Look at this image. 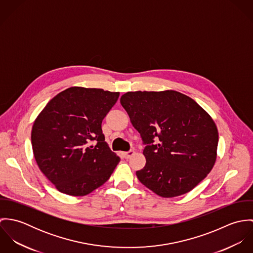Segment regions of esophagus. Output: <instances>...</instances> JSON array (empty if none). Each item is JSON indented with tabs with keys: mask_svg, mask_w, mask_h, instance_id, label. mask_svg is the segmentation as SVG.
I'll use <instances>...</instances> for the list:
<instances>
[{
	"mask_svg": "<svg viewBox=\"0 0 253 253\" xmlns=\"http://www.w3.org/2000/svg\"><path fill=\"white\" fill-rule=\"evenodd\" d=\"M134 155V151H132V150H130V151H128V152H125L124 153V156H125V158L126 159H129L131 156H133Z\"/></svg>",
	"mask_w": 253,
	"mask_h": 253,
	"instance_id": "1",
	"label": "esophagus"
}]
</instances>
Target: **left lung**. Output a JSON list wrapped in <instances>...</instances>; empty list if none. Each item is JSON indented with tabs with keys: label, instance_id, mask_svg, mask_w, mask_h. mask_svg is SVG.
<instances>
[{
	"label": "left lung",
	"instance_id": "left-lung-1",
	"mask_svg": "<svg viewBox=\"0 0 253 253\" xmlns=\"http://www.w3.org/2000/svg\"><path fill=\"white\" fill-rule=\"evenodd\" d=\"M120 101L146 144V165L136 176L148 189L163 198L178 197L211 171L218 130L210 114L194 99L164 90L128 91Z\"/></svg>",
	"mask_w": 253,
	"mask_h": 253
}]
</instances>
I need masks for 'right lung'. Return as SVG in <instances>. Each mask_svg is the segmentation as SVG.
<instances>
[{
	"mask_svg": "<svg viewBox=\"0 0 253 253\" xmlns=\"http://www.w3.org/2000/svg\"><path fill=\"white\" fill-rule=\"evenodd\" d=\"M119 95L102 88L72 86L55 95L38 115L31 132L34 157L59 192L85 196L113 173L121 159L110 150L101 124Z\"/></svg>",
	"mask_w": 253,
	"mask_h": 253,
	"instance_id": "add662e5",
	"label": "right lung"
}]
</instances>
